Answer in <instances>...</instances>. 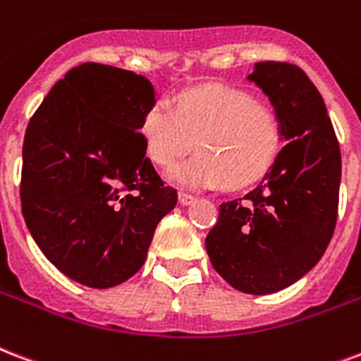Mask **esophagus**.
I'll list each match as a JSON object with an SVG mask.
<instances>
[{"instance_id":"34e87169","label":"esophagus","mask_w":361,"mask_h":361,"mask_svg":"<svg viewBox=\"0 0 361 361\" xmlns=\"http://www.w3.org/2000/svg\"><path fill=\"white\" fill-rule=\"evenodd\" d=\"M178 200H180L181 206H189L195 202V197H191V195H187V192H180L178 195Z\"/></svg>"}]
</instances>
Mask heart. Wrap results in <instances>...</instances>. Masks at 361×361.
I'll return each mask as SVG.
<instances>
[{
  "label": "heart",
  "instance_id": "b5f03b06",
  "mask_svg": "<svg viewBox=\"0 0 361 361\" xmlns=\"http://www.w3.org/2000/svg\"><path fill=\"white\" fill-rule=\"evenodd\" d=\"M145 151L157 166L176 164L169 178L187 189L246 187L261 180L279 155L282 130L272 109L246 90L204 85L178 96V106L157 100L142 121Z\"/></svg>",
  "mask_w": 361,
  "mask_h": 361
}]
</instances>
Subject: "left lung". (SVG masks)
I'll return each instance as SVG.
<instances>
[{
	"label": "left lung",
	"mask_w": 361,
	"mask_h": 361,
	"mask_svg": "<svg viewBox=\"0 0 361 361\" xmlns=\"http://www.w3.org/2000/svg\"><path fill=\"white\" fill-rule=\"evenodd\" d=\"M247 79L269 96L288 144L254 191L219 206L206 252L235 290L265 295L302 279L326 252L337 224L341 149L324 98L301 68L257 62Z\"/></svg>",
	"instance_id": "1"
}]
</instances>
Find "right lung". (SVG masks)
I'll return each mask as SVG.
<instances>
[{
	"mask_svg": "<svg viewBox=\"0 0 361 361\" xmlns=\"http://www.w3.org/2000/svg\"><path fill=\"white\" fill-rule=\"evenodd\" d=\"M155 89L144 75L87 62L30 119L22 145V216L45 257L89 288H114L147 257L174 210L140 134Z\"/></svg>",
	"mask_w": 361,
	"mask_h": 361,
	"instance_id": "right-lung-1",
	"label": "right lung"
}]
</instances>
